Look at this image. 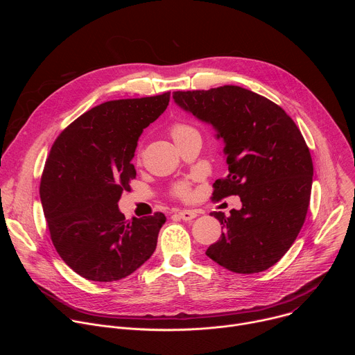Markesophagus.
<instances>
[{"instance_id":"esophagus-1","label":"esophagus","mask_w":355,"mask_h":355,"mask_svg":"<svg viewBox=\"0 0 355 355\" xmlns=\"http://www.w3.org/2000/svg\"><path fill=\"white\" fill-rule=\"evenodd\" d=\"M178 216L182 219V220H192L198 216V212L196 211H189V209H184V211H180L178 212Z\"/></svg>"}]
</instances>
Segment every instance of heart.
<instances>
[{
    "label": "heart",
    "instance_id": "1",
    "mask_svg": "<svg viewBox=\"0 0 355 355\" xmlns=\"http://www.w3.org/2000/svg\"><path fill=\"white\" fill-rule=\"evenodd\" d=\"M189 132H193V129L189 128L188 125L180 123V125H175V126L171 129V136H173V139H177V137H180V136H182V135H185V133H189ZM177 193L181 195V196H187V195H188L187 187H185V185H180V187L177 188Z\"/></svg>",
    "mask_w": 355,
    "mask_h": 355
}]
</instances>
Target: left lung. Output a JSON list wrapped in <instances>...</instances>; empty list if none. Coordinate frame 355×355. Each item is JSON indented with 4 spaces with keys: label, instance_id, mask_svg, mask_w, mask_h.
Returning a JSON list of instances; mask_svg holds the SVG:
<instances>
[{
    "label": "left lung",
    "instance_id": "left-lung-1",
    "mask_svg": "<svg viewBox=\"0 0 355 355\" xmlns=\"http://www.w3.org/2000/svg\"><path fill=\"white\" fill-rule=\"evenodd\" d=\"M174 103L223 140L229 175L214 199L239 195L241 209L212 212L223 232L207 256L229 271L261 272L278 263L305 222L313 178L311 151L295 122L270 99L237 85L175 91Z\"/></svg>",
    "mask_w": 355,
    "mask_h": 355
}]
</instances>
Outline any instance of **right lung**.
Wrapping results in <instances>:
<instances>
[{"mask_svg":"<svg viewBox=\"0 0 355 355\" xmlns=\"http://www.w3.org/2000/svg\"><path fill=\"white\" fill-rule=\"evenodd\" d=\"M170 92L101 104L56 139L47 157L40 200L53 245L78 275L112 282L153 254L166 216L126 220L118 202L136 177L137 140L167 108Z\"/></svg>","mask_w":355,"mask_h":355,"instance_id":"right-lung-1","label":"right lung"}]
</instances>
